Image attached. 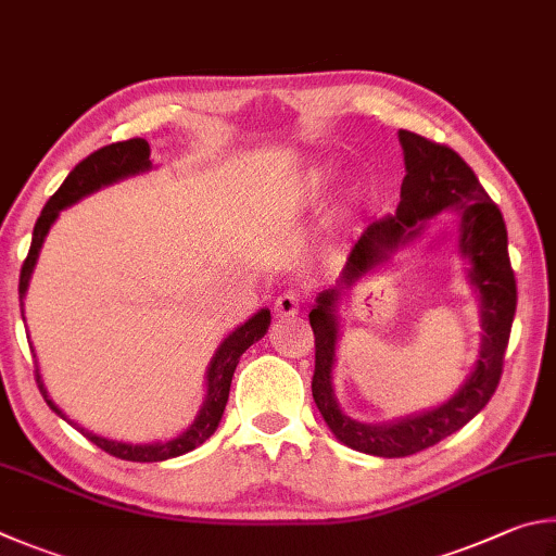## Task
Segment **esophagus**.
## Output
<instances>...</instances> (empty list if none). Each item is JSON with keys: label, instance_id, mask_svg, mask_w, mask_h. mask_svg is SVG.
<instances>
[{"label": "esophagus", "instance_id": "34e87169", "mask_svg": "<svg viewBox=\"0 0 556 556\" xmlns=\"http://www.w3.org/2000/svg\"><path fill=\"white\" fill-rule=\"evenodd\" d=\"M300 307H303V295H300L298 290H286V293H280L276 305H273L278 317H295L300 313Z\"/></svg>", "mask_w": 556, "mask_h": 556}]
</instances>
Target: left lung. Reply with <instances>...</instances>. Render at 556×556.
<instances>
[{
    "mask_svg": "<svg viewBox=\"0 0 556 556\" xmlns=\"http://www.w3.org/2000/svg\"><path fill=\"white\" fill-rule=\"evenodd\" d=\"M397 136L405 153L401 204L395 214L366 224L349 253L339 283L319 293L317 305L309 313V327L315 332L313 397L317 410L339 442L386 459L410 456L434 446L483 410L501 383L503 358L518 305V288L508 256V229L498 204L483 190L469 163L450 146L425 139L420 134L401 129ZM446 208H454L460 217V250L472 263L470 279L482 298L484 334L475 371L460 391L434 412L391 426L356 424L338 410L331 388L338 336L336 300L342 289L380 265L397 245L419 236L427 218Z\"/></svg>",
    "mask_w": 556,
    "mask_h": 556,
    "instance_id": "8db88e82",
    "label": "left lung"
}]
</instances>
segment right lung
Wrapping results in <instances>:
<instances>
[{
  "label": "right lung",
  "mask_w": 556,
  "mask_h": 556,
  "mask_svg": "<svg viewBox=\"0 0 556 556\" xmlns=\"http://www.w3.org/2000/svg\"><path fill=\"white\" fill-rule=\"evenodd\" d=\"M149 155H151L149 143H146L143 139H129V141H116V143L104 146V149L90 153L85 161L75 165L71 175L63 180L61 188L55 190L53 198L46 202L41 217H38V222H36L31 249H28V256L22 266V276H18V300H24V295H26L28 280H31V273H34V266L38 261V251H41L46 233H48V229H51V224L58 219L61 210L71 207V204H75L77 200H83L85 194L100 190V188H104V185H112L122 178H129V175L149 170L151 168ZM22 307H24V303H22ZM268 325H270V309H258L256 315L247 319L243 325H239L227 339H224L217 352H214L210 368H207V397H204L202 410L198 413V417H194V422L188 427V430L178 437H173V440H168V442L126 444V442L106 440V437L94 434L90 430H85V427H80L77 422H73L71 417H67L61 407H58L51 397H48V391L41 381V374H38V366H36V383H38V391H41L48 407H51L58 417H63L67 425H73L75 430L83 437H87L92 444L100 446L102 452L112 454V456H116V459H124V462H165V459H173V456L192 452L194 446L207 442L214 434V430H217V425L224 415V407H227V401H229L231 376H233V371H237L239 358L253 342H258V339L266 334ZM34 358H36V354H34Z\"/></svg>",
  "instance_id": "add662e5"
}]
</instances>
